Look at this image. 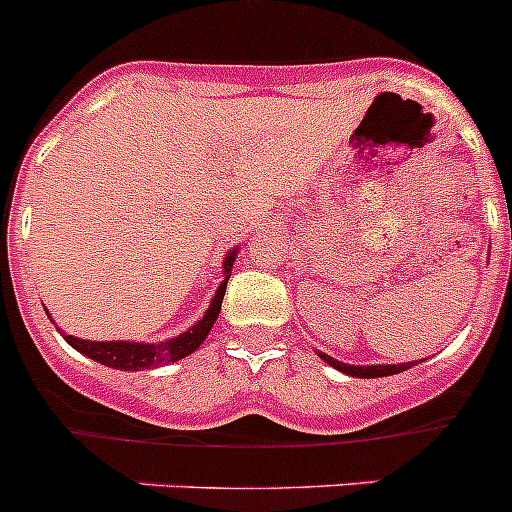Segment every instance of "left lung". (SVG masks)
I'll list each match as a JSON object with an SVG mask.
<instances>
[{
	"label": "left lung",
	"instance_id": "1",
	"mask_svg": "<svg viewBox=\"0 0 512 512\" xmlns=\"http://www.w3.org/2000/svg\"><path fill=\"white\" fill-rule=\"evenodd\" d=\"M317 355H320L327 365L342 370L345 375H355V378H383V375L403 373V370H409L411 365L424 363V360H414V363H401V365H348V363H340V360L330 358V355H325V353H317Z\"/></svg>",
	"mask_w": 512,
	"mask_h": 512
}]
</instances>
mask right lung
<instances>
[{
  "instance_id": "obj_1",
  "label": "right lung",
  "mask_w": 512,
  "mask_h": 512,
  "mask_svg": "<svg viewBox=\"0 0 512 512\" xmlns=\"http://www.w3.org/2000/svg\"><path fill=\"white\" fill-rule=\"evenodd\" d=\"M238 248H233L223 261V271L225 279L220 281L218 292H215L213 302L210 307L205 309L203 320H198L195 325L190 327L182 335L172 337V340L164 342H121V340H109V342H91V340H81V337L65 335V342L73 345L78 353H83L86 358L96 360L101 365H109V368L116 370H149V368H159V365L175 363V360L187 358L190 353L203 345V340L208 337V332L213 330L215 320H218L220 314V304H223V294L225 287H228V279H231V269L233 261H236Z\"/></svg>"
}]
</instances>
